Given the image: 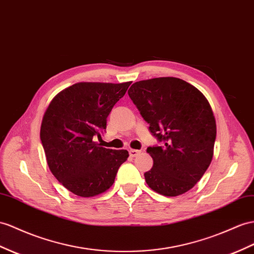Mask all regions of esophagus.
Returning a JSON list of instances; mask_svg holds the SVG:
<instances>
[{
  "instance_id": "34e87169",
  "label": "esophagus",
  "mask_w": 254,
  "mask_h": 254,
  "mask_svg": "<svg viewBox=\"0 0 254 254\" xmlns=\"http://www.w3.org/2000/svg\"><path fill=\"white\" fill-rule=\"evenodd\" d=\"M128 152H129V155H131L132 158L137 157V155L140 153V151H139V150H135V149H131V150H129Z\"/></svg>"
}]
</instances>
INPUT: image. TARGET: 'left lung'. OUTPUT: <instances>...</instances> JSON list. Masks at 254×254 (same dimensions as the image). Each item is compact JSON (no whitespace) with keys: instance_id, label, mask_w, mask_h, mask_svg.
<instances>
[{"instance_id":"left-lung-1","label":"left lung","mask_w":254,"mask_h":254,"mask_svg":"<svg viewBox=\"0 0 254 254\" xmlns=\"http://www.w3.org/2000/svg\"><path fill=\"white\" fill-rule=\"evenodd\" d=\"M160 146L147 148L153 166L147 185L165 196L191 190L210 165L217 127L203 93L175 77L133 83L127 91Z\"/></svg>"}]
</instances>
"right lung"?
Returning a JSON list of instances; mask_svg holds the SVG:
<instances>
[{"label":"right lung","mask_w":254,"mask_h":254,"mask_svg":"<svg viewBox=\"0 0 254 254\" xmlns=\"http://www.w3.org/2000/svg\"><path fill=\"white\" fill-rule=\"evenodd\" d=\"M131 83H75L56 95L44 115L41 140L48 166L78 196L108 190L128 158L127 150L103 148L93 139L106 131L108 115Z\"/></svg>","instance_id":"obj_1"}]
</instances>
